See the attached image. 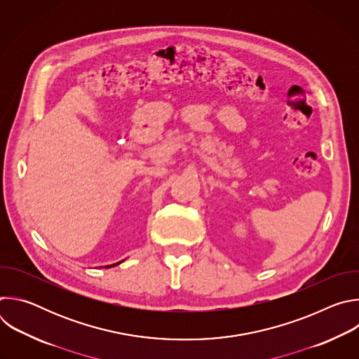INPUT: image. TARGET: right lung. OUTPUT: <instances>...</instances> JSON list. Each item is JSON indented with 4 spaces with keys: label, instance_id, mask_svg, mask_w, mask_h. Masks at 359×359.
I'll return each mask as SVG.
<instances>
[{
    "label": "right lung",
    "instance_id": "add662e5",
    "mask_svg": "<svg viewBox=\"0 0 359 359\" xmlns=\"http://www.w3.org/2000/svg\"><path fill=\"white\" fill-rule=\"evenodd\" d=\"M118 264H119V263H118ZM115 266H116V264H115ZM109 267H111V266H109Z\"/></svg>",
    "mask_w": 359,
    "mask_h": 359
}]
</instances>
